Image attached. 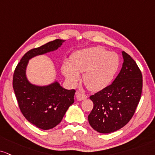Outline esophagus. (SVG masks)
I'll list each match as a JSON object with an SVG mask.
<instances>
[{"label": "esophagus", "mask_w": 155, "mask_h": 155, "mask_svg": "<svg viewBox=\"0 0 155 155\" xmlns=\"http://www.w3.org/2000/svg\"><path fill=\"white\" fill-rule=\"evenodd\" d=\"M75 94H76V98H77L78 101H83L87 98V95L84 94V93H80L78 91V92H76Z\"/></svg>", "instance_id": "1"}]
</instances>
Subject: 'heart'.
Wrapping results in <instances>:
<instances>
[{
	"label": "heart",
	"instance_id": "obj_1",
	"mask_svg": "<svg viewBox=\"0 0 155 155\" xmlns=\"http://www.w3.org/2000/svg\"><path fill=\"white\" fill-rule=\"evenodd\" d=\"M119 66V59L114 52L93 47L80 49L70 57V63L64 62L62 72L71 85H76L83 74L84 83L91 91L106 87L114 78Z\"/></svg>",
	"mask_w": 155,
	"mask_h": 155
}]
</instances>
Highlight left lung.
<instances>
[{
    "mask_svg": "<svg viewBox=\"0 0 155 155\" xmlns=\"http://www.w3.org/2000/svg\"><path fill=\"white\" fill-rule=\"evenodd\" d=\"M124 62L111 85L91 95L93 108L88 116L91 127L99 133L109 134L130 121L140 101L142 72L136 62L122 51Z\"/></svg>",
    "mask_w": 155,
    "mask_h": 155,
    "instance_id": "8db88e82",
    "label": "left lung"
}]
</instances>
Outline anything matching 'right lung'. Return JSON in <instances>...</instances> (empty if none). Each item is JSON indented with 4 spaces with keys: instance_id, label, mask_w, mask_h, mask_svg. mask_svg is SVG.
I'll return each mask as SVG.
<instances>
[{
    "instance_id": "add662e5",
    "label": "right lung",
    "mask_w": 155,
    "mask_h": 155,
    "mask_svg": "<svg viewBox=\"0 0 155 155\" xmlns=\"http://www.w3.org/2000/svg\"><path fill=\"white\" fill-rule=\"evenodd\" d=\"M64 41L56 39L27 51L13 74V87L21 111L30 123L43 130L52 129L60 123L74 103L75 91L64 88L57 81L47 85L32 84L26 76V68L33 57L56 51Z\"/></svg>"
}]
</instances>
